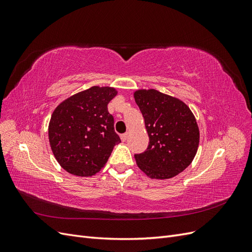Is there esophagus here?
<instances>
[{"instance_id":"1","label":"esophagus","mask_w":252,"mask_h":252,"mask_svg":"<svg viewBox=\"0 0 252 252\" xmlns=\"http://www.w3.org/2000/svg\"><path fill=\"white\" fill-rule=\"evenodd\" d=\"M127 138H128V133H124V134L121 135V140L123 142H125L127 140Z\"/></svg>"}]
</instances>
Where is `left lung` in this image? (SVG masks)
I'll list each match as a JSON object with an SVG mask.
<instances>
[{"instance_id":"left-lung-1","label":"left lung","mask_w":252,"mask_h":252,"mask_svg":"<svg viewBox=\"0 0 252 252\" xmlns=\"http://www.w3.org/2000/svg\"><path fill=\"white\" fill-rule=\"evenodd\" d=\"M149 136L147 150L134 155L136 165L151 179L167 180L191 164L200 142L192 111L180 98L156 89L135 90Z\"/></svg>"}]
</instances>
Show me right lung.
Instances as JSON below:
<instances>
[{
  "label": "right lung",
  "mask_w": 252,
  "mask_h": 252,
  "mask_svg": "<svg viewBox=\"0 0 252 252\" xmlns=\"http://www.w3.org/2000/svg\"><path fill=\"white\" fill-rule=\"evenodd\" d=\"M118 94L116 88L93 86L61 102L48 125L52 154L64 170L77 177L100 171L121 143L107 105Z\"/></svg>",
  "instance_id": "obj_1"
}]
</instances>
